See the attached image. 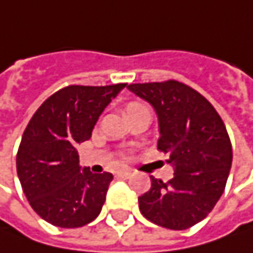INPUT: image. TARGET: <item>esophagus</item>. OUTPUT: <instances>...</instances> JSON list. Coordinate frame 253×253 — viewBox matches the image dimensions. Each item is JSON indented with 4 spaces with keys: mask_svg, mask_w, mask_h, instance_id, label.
<instances>
[{
    "mask_svg": "<svg viewBox=\"0 0 253 253\" xmlns=\"http://www.w3.org/2000/svg\"><path fill=\"white\" fill-rule=\"evenodd\" d=\"M117 176L121 177V179H128V177H131L132 176V171L131 170H121V171L117 173Z\"/></svg>",
    "mask_w": 253,
    "mask_h": 253,
    "instance_id": "1",
    "label": "esophagus"
}]
</instances>
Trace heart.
<instances>
[{
    "instance_id": "1",
    "label": "heart",
    "mask_w": 253,
    "mask_h": 253,
    "mask_svg": "<svg viewBox=\"0 0 253 253\" xmlns=\"http://www.w3.org/2000/svg\"><path fill=\"white\" fill-rule=\"evenodd\" d=\"M142 110H146V108L142 104H138V102H131V104L126 105V114H128L129 118H131L132 115H135L136 112L142 111Z\"/></svg>"
}]
</instances>
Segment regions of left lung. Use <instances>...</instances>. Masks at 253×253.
Returning a JSON list of instances; mask_svg holds the SVG:
<instances>
[{"label": "left lung", "mask_w": 253, "mask_h": 253, "mask_svg": "<svg viewBox=\"0 0 253 253\" xmlns=\"http://www.w3.org/2000/svg\"><path fill=\"white\" fill-rule=\"evenodd\" d=\"M129 91L158 114V149L169 156L174 176L151 177L138 199L142 215L169 229H187L204 219L224 193L232 165V146L224 122L210 101L186 84H129Z\"/></svg>", "instance_id": "8db88e82"}]
</instances>
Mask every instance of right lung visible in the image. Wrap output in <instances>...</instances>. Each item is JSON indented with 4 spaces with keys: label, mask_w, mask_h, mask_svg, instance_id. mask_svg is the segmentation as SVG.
Wrapping results in <instances>:
<instances>
[{
    "label": "right lung",
    "mask_w": 253,
    "mask_h": 253,
    "mask_svg": "<svg viewBox=\"0 0 253 253\" xmlns=\"http://www.w3.org/2000/svg\"><path fill=\"white\" fill-rule=\"evenodd\" d=\"M125 85H67L52 94L28 124L16 173L31 207L54 227H83L101 212L112 174L82 170L76 146L91 138L98 117Z\"/></svg>",
    "instance_id": "obj_1"
}]
</instances>
